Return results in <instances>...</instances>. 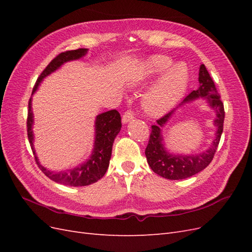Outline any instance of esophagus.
<instances>
[{
    "label": "esophagus",
    "instance_id": "obj_1",
    "mask_svg": "<svg viewBox=\"0 0 252 252\" xmlns=\"http://www.w3.org/2000/svg\"><path fill=\"white\" fill-rule=\"evenodd\" d=\"M133 112L131 110H127L124 114L123 117H122V122H123L124 124L128 123V122H130L132 119H133Z\"/></svg>",
    "mask_w": 252,
    "mask_h": 252
}]
</instances>
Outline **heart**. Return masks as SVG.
<instances>
[{
    "instance_id": "b5f03b06",
    "label": "heart",
    "mask_w": 252,
    "mask_h": 252,
    "mask_svg": "<svg viewBox=\"0 0 252 252\" xmlns=\"http://www.w3.org/2000/svg\"><path fill=\"white\" fill-rule=\"evenodd\" d=\"M167 56H154L145 62L141 80L149 82L159 78L143 97V105L149 113L159 116L169 111L184 95L189 82L188 66Z\"/></svg>"
}]
</instances>
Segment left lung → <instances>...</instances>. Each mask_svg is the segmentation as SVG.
Wrapping results in <instances>:
<instances>
[{"mask_svg": "<svg viewBox=\"0 0 252 252\" xmlns=\"http://www.w3.org/2000/svg\"><path fill=\"white\" fill-rule=\"evenodd\" d=\"M200 87L190 93L184 100H183L177 108H173L161 119L157 121V125L151 126V133L148 141V145L145 150V155L147 158V163L150 168L157 174L167 180H183L192 177L199 173L207 167L218 149L220 135L223 132V125L225 119L224 105L220 101V96L218 94L215 83H213L209 72L206 69L204 64L200 66L199 72ZM203 97L208 101L211 107L216 111V119L214 123L217 127L215 140L213 141L212 146L204 153L197 155H172L164 148L162 141L161 128L165 125L174 111L182 104L192 101L196 98Z\"/></svg>", "mask_w": 252, "mask_h": 252, "instance_id": "1", "label": "left lung"}]
</instances>
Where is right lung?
I'll list each match as a JSON object with an SVG mask.
<instances>
[{
  "mask_svg": "<svg viewBox=\"0 0 252 252\" xmlns=\"http://www.w3.org/2000/svg\"><path fill=\"white\" fill-rule=\"evenodd\" d=\"M88 49L86 48H79L75 50H68L65 52L60 53L53 59L51 62L45 68L43 72L37 78L35 85L32 90V94L35 93L40 83L44 78H46L50 73L55 72L57 69L62 66L64 63L69 62V61L79 60L86 55ZM33 113L32 107V97L29 98L28 102V117H27V134L30 146L33 151L36 164L39 165V168L43 171V173L48 177L50 180L55 181L60 184L66 186H73V187H81L87 186L94 183L97 182L101 178L104 177L109 166V161L111 158L112 145L114 139L121 130L122 123H121V116L119 111L116 109L103 112L96 116L95 119V136H94V150L90 158L85 163L79 165L75 168L66 169L63 171H51L42 166L37 159L35 150L33 147Z\"/></svg>",
  "mask_w": 252,
  "mask_h": 252,
  "instance_id": "right-lung-1",
  "label": "right lung"
}]
</instances>
